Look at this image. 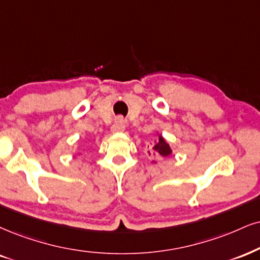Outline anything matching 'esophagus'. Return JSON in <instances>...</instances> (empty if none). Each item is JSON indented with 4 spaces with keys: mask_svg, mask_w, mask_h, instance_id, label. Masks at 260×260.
Returning <instances> with one entry per match:
<instances>
[{
    "mask_svg": "<svg viewBox=\"0 0 260 260\" xmlns=\"http://www.w3.org/2000/svg\"><path fill=\"white\" fill-rule=\"evenodd\" d=\"M112 133H123L125 130V120L123 118H118L117 120L114 121L113 126H112Z\"/></svg>",
    "mask_w": 260,
    "mask_h": 260,
    "instance_id": "1",
    "label": "esophagus"
}]
</instances>
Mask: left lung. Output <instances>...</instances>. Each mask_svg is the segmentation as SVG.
Listing matches in <instances>:
<instances>
[{
  "label": "left lung",
  "instance_id": "1",
  "mask_svg": "<svg viewBox=\"0 0 260 260\" xmlns=\"http://www.w3.org/2000/svg\"><path fill=\"white\" fill-rule=\"evenodd\" d=\"M156 140L154 141V145L152 147V150H153V155H155L156 158H165V156H169L172 154V149L171 147L168 142H166V140L160 135L159 133H156ZM150 155H152V153H149ZM153 164H155V160H152Z\"/></svg>",
  "mask_w": 260,
  "mask_h": 260
}]
</instances>
